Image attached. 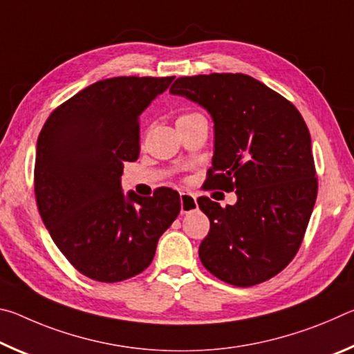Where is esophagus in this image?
Instances as JSON below:
<instances>
[{
	"label": "esophagus",
	"mask_w": 354,
	"mask_h": 354,
	"mask_svg": "<svg viewBox=\"0 0 354 354\" xmlns=\"http://www.w3.org/2000/svg\"><path fill=\"white\" fill-rule=\"evenodd\" d=\"M196 209V196L189 194V192H183L181 194V214H187Z\"/></svg>",
	"instance_id": "esophagus-1"
}]
</instances>
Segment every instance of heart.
I'll use <instances>...</instances> for the list:
<instances>
[{"mask_svg":"<svg viewBox=\"0 0 354 354\" xmlns=\"http://www.w3.org/2000/svg\"><path fill=\"white\" fill-rule=\"evenodd\" d=\"M196 115H200V113H196V112H187V113H183V115H179V118L176 120V122H179V120L190 118V117H196Z\"/></svg>","mask_w":354,"mask_h":354,"instance_id":"obj_1","label":"heart"}]
</instances>
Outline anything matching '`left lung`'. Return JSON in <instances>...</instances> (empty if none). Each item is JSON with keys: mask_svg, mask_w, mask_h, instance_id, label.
I'll use <instances>...</instances> for the list:
<instances>
[{"mask_svg": "<svg viewBox=\"0 0 354 354\" xmlns=\"http://www.w3.org/2000/svg\"><path fill=\"white\" fill-rule=\"evenodd\" d=\"M171 95L211 113L214 158L207 187L236 190V205L207 196L211 221L198 254L214 277L237 287L273 278L301 245L317 198L310 134L290 101L242 73L178 77Z\"/></svg>", "mask_w": 354, "mask_h": 354, "instance_id": "left-lung-1", "label": "left lung"}]
</instances>
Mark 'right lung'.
<instances>
[{
	"instance_id": "add662e5",
	"label": "right lung",
	"mask_w": 354,
	"mask_h": 354,
	"mask_svg": "<svg viewBox=\"0 0 354 354\" xmlns=\"http://www.w3.org/2000/svg\"><path fill=\"white\" fill-rule=\"evenodd\" d=\"M173 80L98 81L53 111L40 131L34 169L40 217L87 278L118 283L142 273L181 211L178 192L124 195L120 179L123 164L139 158L140 113Z\"/></svg>"
}]
</instances>
